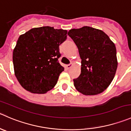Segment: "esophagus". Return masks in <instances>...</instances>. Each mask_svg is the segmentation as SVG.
<instances>
[{
  "label": "esophagus",
  "mask_w": 131,
  "mask_h": 131,
  "mask_svg": "<svg viewBox=\"0 0 131 131\" xmlns=\"http://www.w3.org/2000/svg\"><path fill=\"white\" fill-rule=\"evenodd\" d=\"M72 65H73V64H72V63H70V64H67V68H68V69H70V68L71 67H72Z\"/></svg>",
  "instance_id": "esophagus-1"
}]
</instances>
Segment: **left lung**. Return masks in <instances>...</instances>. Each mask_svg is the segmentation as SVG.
<instances>
[{"label":"left lung","instance_id":"obj_1","mask_svg":"<svg viewBox=\"0 0 131 131\" xmlns=\"http://www.w3.org/2000/svg\"><path fill=\"white\" fill-rule=\"evenodd\" d=\"M79 50L81 72L73 79L81 93L94 95L103 92L111 84L117 68L115 44L102 30L88 26L68 32Z\"/></svg>","mask_w":131,"mask_h":131}]
</instances>
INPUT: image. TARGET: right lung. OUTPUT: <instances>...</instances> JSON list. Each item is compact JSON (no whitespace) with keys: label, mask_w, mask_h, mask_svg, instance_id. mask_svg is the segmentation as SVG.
<instances>
[{"label":"right lung","mask_w":131,"mask_h":131,"mask_svg":"<svg viewBox=\"0 0 131 131\" xmlns=\"http://www.w3.org/2000/svg\"><path fill=\"white\" fill-rule=\"evenodd\" d=\"M67 30L44 26L33 28L18 39L13 53L15 73L24 89L34 93H45L58 82L64 68L58 59L59 45Z\"/></svg>","instance_id":"obj_1"}]
</instances>
